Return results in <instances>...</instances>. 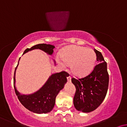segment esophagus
Listing matches in <instances>:
<instances>
[{
    "label": "esophagus",
    "instance_id": "obj_1",
    "mask_svg": "<svg viewBox=\"0 0 127 127\" xmlns=\"http://www.w3.org/2000/svg\"><path fill=\"white\" fill-rule=\"evenodd\" d=\"M67 81L68 82H70L71 81V76H68L67 77Z\"/></svg>",
    "mask_w": 127,
    "mask_h": 127
}]
</instances>
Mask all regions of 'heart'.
Instances as JSON below:
<instances>
[{"mask_svg": "<svg viewBox=\"0 0 127 127\" xmlns=\"http://www.w3.org/2000/svg\"><path fill=\"white\" fill-rule=\"evenodd\" d=\"M62 61L58 59L63 65L70 64L71 70L79 76L88 74L94 68L96 61V54L94 50L82 46L72 45L63 51L61 55Z\"/></svg>", "mask_w": 127, "mask_h": 127, "instance_id": "1", "label": "heart"}]
</instances>
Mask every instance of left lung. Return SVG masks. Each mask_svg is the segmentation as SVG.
Instances as JSON below:
<instances>
[{
  "label": "left lung",
  "instance_id": "1",
  "mask_svg": "<svg viewBox=\"0 0 127 127\" xmlns=\"http://www.w3.org/2000/svg\"><path fill=\"white\" fill-rule=\"evenodd\" d=\"M99 63L89 75L82 78H72L76 87L73 98L75 107L78 111L88 113L95 110L105 98L109 86L107 63L101 53L94 49Z\"/></svg>",
  "mask_w": 127,
  "mask_h": 127
}]
</instances>
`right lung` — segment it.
<instances>
[{
	"label": "right lung",
	"instance_id": "obj_1",
	"mask_svg": "<svg viewBox=\"0 0 127 127\" xmlns=\"http://www.w3.org/2000/svg\"><path fill=\"white\" fill-rule=\"evenodd\" d=\"M54 48L55 46L53 45L40 43L34 45L30 48H27L24 51V54L33 49H39L49 55H51L53 53V49ZM15 70L14 76V87L16 95L21 104L26 109L34 113H46L51 111L54 107L57 95L60 91L63 88L64 85L67 82V77L68 76V73L63 71L52 74L45 85L39 91L30 95H21L17 91L15 86Z\"/></svg>",
	"mask_w": 127,
	"mask_h": 127
}]
</instances>
